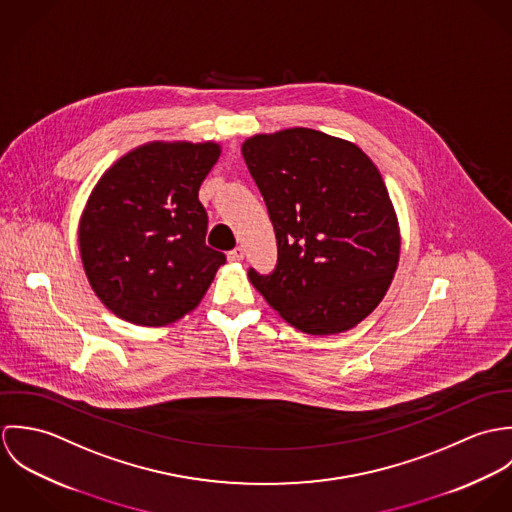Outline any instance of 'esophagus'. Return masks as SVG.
<instances>
[{
	"mask_svg": "<svg viewBox=\"0 0 512 512\" xmlns=\"http://www.w3.org/2000/svg\"><path fill=\"white\" fill-rule=\"evenodd\" d=\"M230 262H242L244 260V248H234L228 252Z\"/></svg>",
	"mask_w": 512,
	"mask_h": 512,
	"instance_id": "1",
	"label": "esophagus"
}]
</instances>
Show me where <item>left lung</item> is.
<instances>
[{"instance_id": "8db88e82", "label": "left lung", "mask_w": 512, "mask_h": 512, "mask_svg": "<svg viewBox=\"0 0 512 512\" xmlns=\"http://www.w3.org/2000/svg\"><path fill=\"white\" fill-rule=\"evenodd\" d=\"M276 230L278 264L252 286L295 329L335 335L382 301L400 258V228L380 171L347 140L309 128L242 144Z\"/></svg>"}]
</instances>
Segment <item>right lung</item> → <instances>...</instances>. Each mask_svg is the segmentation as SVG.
<instances>
[{
  "mask_svg": "<svg viewBox=\"0 0 512 512\" xmlns=\"http://www.w3.org/2000/svg\"><path fill=\"white\" fill-rule=\"evenodd\" d=\"M215 142H151L120 157L96 183L78 224L86 278L120 319L161 327L193 311L226 256L205 244L199 187Z\"/></svg>",
  "mask_w": 512,
  "mask_h": 512,
  "instance_id": "obj_1",
  "label": "right lung"
}]
</instances>
